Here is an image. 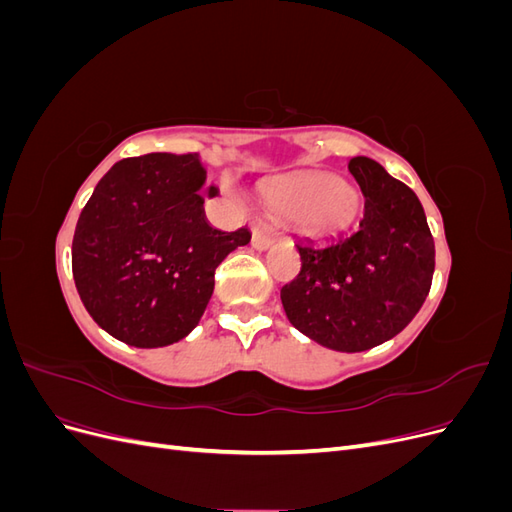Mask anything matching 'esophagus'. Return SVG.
<instances>
[{
    "instance_id": "esophagus-1",
    "label": "esophagus",
    "mask_w": 512,
    "mask_h": 512,
    "mask_svg": "<svg viewBox=\"0 0 512 512\" xmlns=\"http://www.w3.org/2000/svg\"><path fill=\"white\" fill-rule=\"evenodd\" d=\"M275 232H262L258 228H254L252 232V245L256 247V250H267V247L275 241Z\"/></svg>"
}]
</instances>
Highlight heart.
<instances>
[{"instance_id":"b5f03b06","label":"heart","mask_w":512,"mask_h":512,"mask_svg":"<svg viewBox=\"0 0 512 512\" xmlns=\"http://www.w3.org/2000/svg\"><path fill=\"white\" fill-rule=\"evenodd\" d=\"M275 205L301 230L320 232L342 224L356 205L352 185L327 173H305L284 179L273 190Z\"/></svg>"}]
</instances>
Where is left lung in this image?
<instances>
[{
    "instance_id": "left-lung-1",
    "label": "left lung",
    "mask_w": 512,
    "mask_h": 512,
    "mask_svg": "<svg viewBox=\"0 0 512 512\" xmlns=\"http://www.w3.org/2000/svg\"><path fill=\"white\" fill-rule=\"evenodd\" d=\"M348 170L365 196L359 228L324 243L299 241L301 271L282 288L284 312L320 346L361 352L395 337L425 303L436 247L421 200L371 158Z\"/></svg>"
}]
</instances>
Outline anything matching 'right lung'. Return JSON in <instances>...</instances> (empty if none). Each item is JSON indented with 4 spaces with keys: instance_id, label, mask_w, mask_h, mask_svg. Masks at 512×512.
<instances>
[{
    "instance_id": "obj_1",
    "label": "right lung",
    "mask_w": 512,
    "mask_h": 512,
    "mask_svg": "<svg viewBox=\"0 0 512 512\" xmlns=\"http://www.w3.org/2000/svg\"><path fill=\"white\" fill-rule=\"evenodd\" d=\"M207 170L196 153H147L117 162L98 181L72 239L79 297L100 327L136 348H162L205 314L215 269L250 230L209 226Z\"/></svg>"
}]
</instances>
